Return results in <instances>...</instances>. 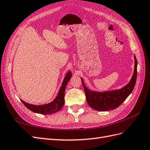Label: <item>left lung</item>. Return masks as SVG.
Returning a JSON list of instances; mask_svg holds the SVG:
<instances>
[{
  "label": "left lung",
  "instance_id": "1",
  "mask_svg": "<svg viewBox=\"0 0 150 150\" xmlns=\"http://www.w3.org/2000/svg\"><path fill=\"white\" fill-rule=\"evenodd\" d=\"M134 73L129 83L125 87L119 89L106 92L91 91L82 83L85 91L86 100L89 106L99 111H106L115 110L119 107L133 91L137 78V60L134 56Z\"/></svg>",
  "mask_w": 150,
  "mask_h": 150
}]
</instances>
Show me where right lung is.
Listing matches in <instances>:
<instances>
[{
    "instance_id": "1",
    "label": "right lung",
    "mask_w": 150,
    "mask_h": 150,
    "mask_svg": "<svg viewBox=\"0 0 150 150\" xmlns=\"http://www.w3.org/2000/svg\"><path fill=\"white\" fill-rule=\"evenodd\" d=\"M72 76L71 72L69 71L66 75L65 78L63 81L61 87L59 89V91L58 93L57 97L54 100L49 104H43V105H34V104H30L25 101L21 100L22 103H23L25 106L29 109V110L34 112L39 113L42 115H50L52 113H54L57 112L63 106L64 104V93L66 85L69 81Z\"/></svg>"
}]
</instances>
